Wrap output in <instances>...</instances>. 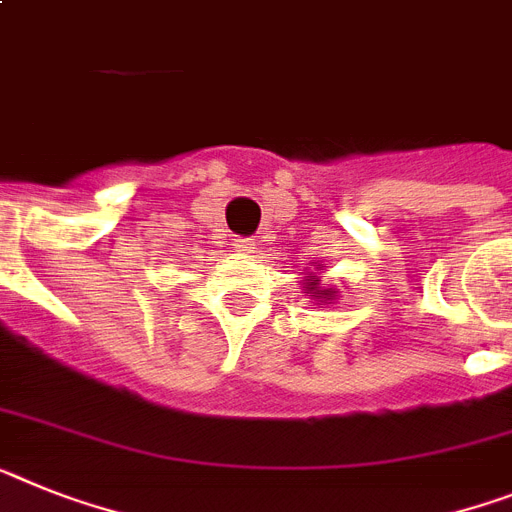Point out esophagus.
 Segmentation results:
<instances>
[{"label": "esophagus", "instance_id": "esophagus-1", "mask_svg": "<svg viewBox=\"0 0 512 512\" xmlns=\"http://www.w3.org/2000/svg\"><path fill=\"white\" fill-rule=\"evenodd\" d=\"M235 251H240L243 256H251V253H256V243H253L251 238H235Z\"/></svg>", "mask_w": 512, "mask_h": 512}]
</instances>
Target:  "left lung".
<instances>
[{
  "instance_id": "1",
  "label": "left lung",
  "mask_w": 512,
  "mask_h": 512,
  "mask_svg": "<svg viewBox=\"0 0 512 512\" xmlns=\"http://www.w3.org/2000/svg\"><path fill=\"white\" fill-rule=\"evenodd\" d=\"M316 269H321V266H316ZM303 285L310 300H316V305H329L339 298V290L336 287H321V277H316L313 272H310V277L303 279Z\"/></svg>"
}]
</instances>
